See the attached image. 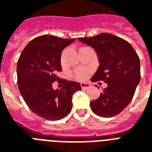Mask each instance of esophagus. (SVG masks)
<instances>
[{
    "mask_svg": "<svg viewBox=\"0 0 152 152\" xmlns=\"http://www.w3.org/2000/svg\"><path fill=\"white\" fill-rule=\"evenodd\" d=\"M81 88L82 89H88V88H90V85L88 83H82L81 84Z\"/></svg>",
    "mask_w": 152,
    "mask_h": 152,
    "instance_id": "esophagus-1",
    "label": "esophagus"
}]
</instances>
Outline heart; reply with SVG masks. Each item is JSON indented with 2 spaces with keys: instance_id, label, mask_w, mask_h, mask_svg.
Listing matches in <instances>:
<instances>
[{
  "instance_id": "b5f03b06",
  "label": "heart",
  "mask_w": 152,
  "mask_h": 152,
  "mask_svg": "<svg viewBox=\"0 0 152 152\" xmlns=\"http://www.w3.org/2000/svg\"><path fill=\"white\" fill-rule=\"evenodd\" d=\"M90 72V70H88V69H77L74 72V76H75V79H77V81L83 82L87 79Z\"/></svg>"
}]
</instances>
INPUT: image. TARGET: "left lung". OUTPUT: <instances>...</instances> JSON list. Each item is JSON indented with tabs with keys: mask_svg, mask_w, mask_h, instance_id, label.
Segmentation results:
<instances>
[{
	"mask_svg": "<svg viewBox=\"0 0 152 152\" xmlns=\"http://www.w3.org/2000/svg\"><path fill=\"white\" fill-rule=\"evenodd\" d=\"M77 40L92 46L99 56L100 65L91 80L107 83L99 98L90 102L91 109L100 117L118 115L132 100L140 79L137 53L127 41L108 33Z\"/></svg>",
	"mask_w": 152,
	"mask_h": 152,
	"instance_id": "left-lung-1",
	"label": "left lung"
}]
</instances>
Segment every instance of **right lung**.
Listing matches in <instances>:
<instances>
[{"label": "right lung", "mask_w": 152, "mask_h": 152, "mask_svg": "<svg viewBox=\"0 0 152 152\" xmlns=\"http://www.w3.org/2000/svg\"><path fill=\"white\" fill-rule=\"evenodd\" d=\"M75 41L53 35L33 39L24 48L17 63V82L26 105L39 117L50 121L64 118L72 109V96L82 90L78 82L59 78L61 53ZM64 86L54 91L53 82Z\"/></svg>", "instance_id": "obj_1"}]
</instances>
